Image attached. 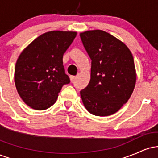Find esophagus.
I'll return each mask as SVG.
<instances>
[{
    "instance_id": "1",
    "label": "esophagus",
    "mask_w": 158,
    "mask_h": 158,
    "mask_svg": "<svg viewBox=\"0 0 158 158\" xmlns=\"http://www.w3.org/2000/svg\"><path fill=\"white\" fill-rule=\"evenodd\" d=\"M75 79H76V77H73V76H70V81H71V82H73V81L75 80Z\"/></svg>"
}]
</instances>
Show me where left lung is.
Returning <instances> with one entry per match:
<instances>
[{"mask_svg": "<svg viewBox=\"0 0 158 158\" xmlns=\"http://www.w3.org/2000/svg\"><path fill=\"white\" fill-rule=\"evenodd\" d=\"M91 59L89 84L80 91L88 112L106 117L120 109L135 89L136 70L128 47L108 32L95 30L80 33Z\"/></svg>", "mask_w": 158, "mask_h": 158, "instance_id": "left-lung-1", "label": "left lung"}]
</instances>
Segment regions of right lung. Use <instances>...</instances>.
Masks as SVG:
<instances>
[{
  "mask_svg": "<svg viewBox=\"0 0 158 158\" xmlns=\"http://www.w3.org/2000/svg\"><path fill=\"white\" fill-rule=\"evenodd\" d=\"M77 34L59 30L45 32L20 54L15 68V84L19 96L30 108L39 110L50 108L63 85L70 82L62 58Z\"/></svg>",
  "mask_w": 158,
  "mask_h": 158,
  "instance_id": "1",
  "label": "right lung"
}]
</instances>
